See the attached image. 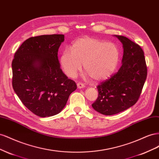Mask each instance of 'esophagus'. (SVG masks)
<instances>
[{"label":"esophagus","mask_w":159,"mask_h":159,"mask_svg":"<svg viewBox=\"0 0 159 159\" xmlns=\"http://www.w3.org/2000/svg\"><path fill=\"white\" fill-rule=\"evenodd\" d=\"M77 87L79 88V89H81V88H84V84L82 83H77Z\"/></svg>","instance_id":"1"}]
</instances>
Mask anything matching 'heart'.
<instances>
[{"instance_id":"1","label":"heart","mask_w":159,"mask_h":159,"mask_svg":"<svg viewBox=\"0 0 159 159\" xmlns=\"http://www.w3.org/2000/svg\"><path fill=\"white\" fill-rule=\"evenodd\" d=\"M120 51L115 43L85 36L76 40L70 50L61 54L60 62L65 73L74 78L82 69L94 81L109 77L119 65Z\"/></svg>"}]
</instances>
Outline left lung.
<instances>
[{"mask_svg": "<svg viewBox=\"0 0 159 159\" xmlns=\"http://www.w3.org/2000/svg\"><path fill=\"white\" fill-rule=\"evenodd\" d=\"M123 45L122 65L116 73L97 87L98 96L92 107L105 115L124 111L138 101L147 76L142 48L124 36L117 35Z\"/></svg>", "mask_w": 159, "mask_h": 159, "instance_id": "obj_1", "label": "left lung"}]
</instances>
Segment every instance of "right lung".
I'll return each instance as SVG.
<instances>
[{"instance_id": "add662e5", "label": "right lung", "mask_w": 159, "mask_h": 159, "mask_svg": "<svg viewBox=\"0 0 159 159\" xmlns=\"http://www.w3.org/2000/svg\"><path fill=\"white\" fill-rule=\"evenodd\" d=\"M63 34L40 35L26 39L12 62V84L23 105L34 115L59 113L77 87L60 67L58 51Z\"/></svg>"}]
</instances>
